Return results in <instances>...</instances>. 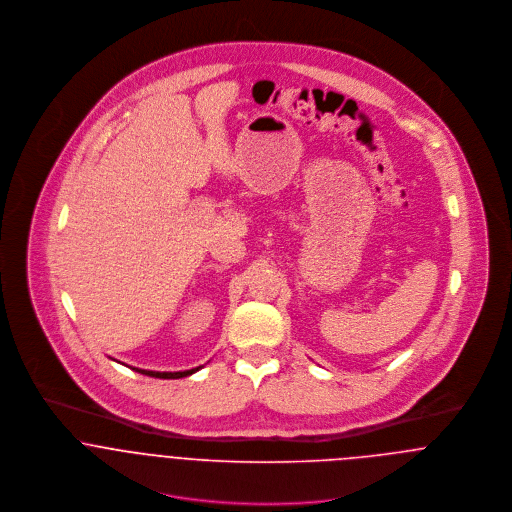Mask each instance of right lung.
I'll list each match as a JSON object with an SVG mask.
<instances>
[{"instance_id":"obj_1","label":"right lung","mask_w":512,"mask_h":512,"mask_svg":"<svg viewBox=\"0 0 512 512\" xmlns=\"http://www.w3.org/2000/svg\"><path fill=\"white\" fill-rule=\"evenodd\" d=\"M134 370H138V372H142L146 376H155V378H183V376L193 374L199 368H191V370H183V372H155V370H142V368H134Z\"/></svg>"}]
</instances>
